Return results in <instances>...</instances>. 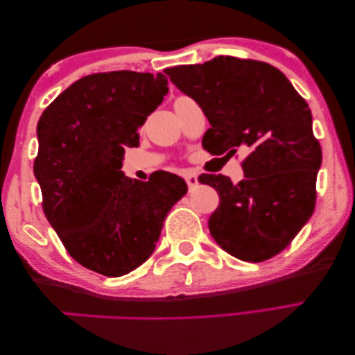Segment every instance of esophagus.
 Listing matches in <instances>:
<instances>
[{"label":"esophagus","instance_id":"esophagus-1","mask_svg":"<svg viewBox=\"0 0 355 355\" xmlns=\"http://www.w3.org/2000/svg\"><path fill=\"white\" fill-rule=\"evenodd\" d=\"M185 182H187L189 189H193L195 185L198 184V176H196V174H193V173H187V174H185Z\"/></svg>","mask_w":355,"mask_h":355}]
</instances>
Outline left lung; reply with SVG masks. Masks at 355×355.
Listing matches in <instances>:
<instances>
[{"instance_id": "8db88e82", "label": "left lung", "mask_w": 355, "mask_h": 355, "mask_svg": "<svg viewBox=\"0 0 355 355\" xmlns=\"http://www.w3.org/2000/svg\"><path fill=\"white\" fill-rule=\"evenodd\" d=\"M165 73L205 112L211 129L202 148L225 157L247 150L243 181L232 184L223 174L198 178L220 196L209 218L212 237L231 257L248 263L275 257L316 205L322 150L313 135L309 103L283 72L263 61L217 56Z\"/></svg>"}]
</instances>
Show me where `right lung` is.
<instances>
[{"instance_id": "add662e5", "label": "right lung", "mask_w": 355, "mask_h": 355, "mask_svg": "<svg viewBox=\"0 0 355 355\" xmlns=\"http://www.w3.org/2000/svg\"><path fill=\"white\" fill-rule=\"evenodd\" d=\"M162 73L114 71L75 81L44 110L34 176L42 209L67 253L86 269L121 277L153 254L170 209L187 193L182 178L148 182L121 171L124 148L168 92Z\"/></svg>"}]
</instances>
